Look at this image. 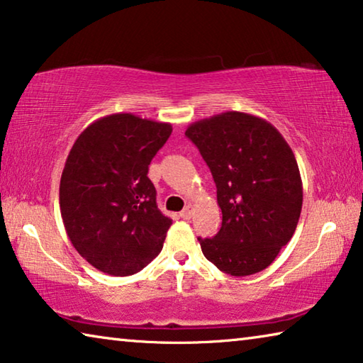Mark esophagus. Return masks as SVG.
Wrapping results in <instances>:
<instances>
[{"label": "esophagus", "instance_id": "obj_1", "mask_svg": "<svg viewBox=\"0 0 363 363\" xmlns=\"http://www.w3.org/2000/svg\"><path fill=\"white\" fill-rule=\"evenodd\" d=\"M192 214H194V206H192V205H187V206L184 208V210L179 213V216H181L182 219H190V218H192Z\"/></svg>", "mask_w": 363, "mask_h": 363}]
</instances>
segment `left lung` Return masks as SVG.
Masks as SVG:
<instances>
[{"label": "left lung", "mask_w": 363, "mask_h": 363, "mask_svg": "<svg viewBox=\"0 0 363 363\" xmlns=\"http://www.w3.org/2000/svg\"><path fill=\"white\" fill-rule=\"evenodd\" d=\"M186 136L199 147L218 189L223 225L199 238L208 261L233 277L269 267L291 240L303 208L294 153L259 116L224 112L195 121Z\"/></svg>", "instance_id": "8db88e82"}]
</instances>
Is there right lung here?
<instances>
[{"label": "right lung", "mask_w": 363, "mask_h": 363, "mask_svg": "<svg viewBox=\"0 0 363 363\" xmlns=\"http://www.w3.org/2000/svg\"><path fill=\"white\" fill-rule=\"evenodd\" d=\"M169 123L133 113L102 116L73 144L60 177V214L75 250L115 277L143 270L173 224L158 210L149 164L167 143Z\"/></svg>", "instance_id": "add662e5"}]
</instances>
